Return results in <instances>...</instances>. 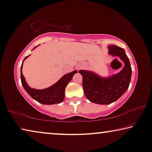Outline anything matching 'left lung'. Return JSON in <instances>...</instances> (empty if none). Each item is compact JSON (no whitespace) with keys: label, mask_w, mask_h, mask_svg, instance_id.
I'll use <instances>...</instances> for the list:
<instances>
[{"label":"left lung","mask_w":152,"mask_h":152,"mask_svg":"<svg viewBox=\"0 0 152 152\" xmlns=\"http://www.w3.org/2000/svg\"><path fill=\"white\" fill-rule=\"evenodd\" d=\"M108 53L118 56L125 63V66L117 74L103 78L89 71L80 70L83 76L84 93L91 102L109 104L118 99L128 89L132 75L130 61L122 48L115 45L108 46Z\"/></svg>","instance_id":"1"}]
</instances>
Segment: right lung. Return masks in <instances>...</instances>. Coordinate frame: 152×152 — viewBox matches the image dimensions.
<instances>
[{
  "instance_id": "obj_1",
  "label": "right lung",
  "mask_w": 152,
  "mask_h": 152,
  "mask_svg": "<svg viewBox=\"0 0 152 152\" xmlns=\"http://www.w3.org/2000/svg\"><path fill=\"white\" fill-rule=\"evenodd\" d=\"M28 56H26L25 58L28 57ZM22 65H23V63H22L21 69H20V71H21L20 72V78H21V83L24 89L26 90V91L28 93L31 98L37 101L38 102L43 104H54L62 102L65 97V87L69 82L71 81L74 74L78 72V71L75 70V71L72 72L71 73L65 74L57 83L51 87L45 89L38 90L31 89L26 84L22 72Z\"/></svg>"
}]
</instances>
